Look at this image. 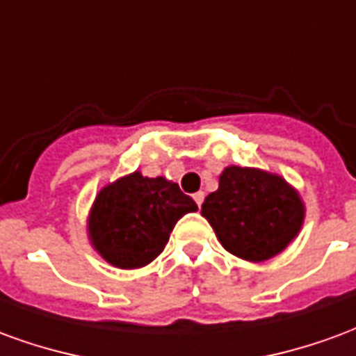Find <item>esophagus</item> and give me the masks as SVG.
<instances>
[{"mask_svg": "<svg viewBox=\"0 0 356 356\" xmlns=\"http://www.w3.org/2000/svg\"><path fill=\"white\" fill-rule=\"evenodd\" d=\"M193 198H194V202L198 204V208H200L202 202H204V193H196V194H194V196H193Z\"/></svg>", "mask_w": 356, "mask_h": 356, "instance_id": "obj_1", "label": "esophagus"}]
</instances>
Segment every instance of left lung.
<instances>
[{
    "label": "left lung",
    "mask_w": 356,
    "mask_h": 356,
    "mask_svg": "<svg viewBox=\"0 0 356 356\" xmlns=\"http://www.w3.org/2000/svg\"><path fill=\"white\" fill-rule=\"evenodd\" d=\"M202 216L227 252L248 261H267L298 236L305 208L282 177L231 165L219 188L206 196Z\"/></svg>",
    "instance_id": "left-lung-1"
}]
</instances>
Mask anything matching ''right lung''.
<instances>
[{
  "label": "right lung",
  "instance_id": "obj_1",
  "mask_svg": "<svg viewBox=\"0 0 356 356\" xmlns=\"http://www.w3.org/2000/svg\"><path fill=\"white\" fill-rule=\"evenodd\" d=\"M196 209V202L181 193L177 183L135 171L97 194L89 238L110 265L145 267L162 254L179 219Z\"/></svg>",
  "mask_w": 356,
  "mask_h": 356
}]
</instances>
